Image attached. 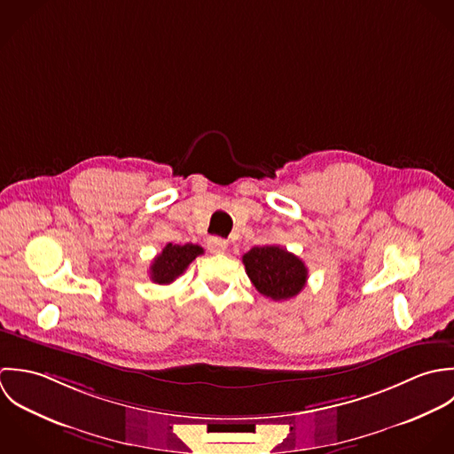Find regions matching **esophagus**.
I'll return each mask as SVG.
<instances>
[{"mask_svg":"<svg viewBox=\"0 0 454 454\" xmlns=\"http://www.w3.org/2000/svg\"><path fill=\"white\" fill-rule=\"evenodd\" d=\"M207 247L214 254H223L228 249V242L224 239H219V237H210L207 240Z\"/></svg>","mask_w":454,"mask_h":454,"instance_id":"obj_1","label":"esophagus"}]
</instances>
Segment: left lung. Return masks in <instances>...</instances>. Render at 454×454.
Segmentation results:
<instances>
[{
  "label": "left lung",
  "mask_w": 454,
  "mask_h": 454,
  "mask_svg": "<svg viewBox=\"0 0 454 454\" xmlns=\"http://www.w3.org/2000/svg\"><path fill=\"white\" fill-rule=\"evenodd\" d=\"M242 262L254 287L275 301L296 296L307 282L305 263L278 246L253 247Z\"/></svg>",
  "instance_id": "1"
}]
</instances>
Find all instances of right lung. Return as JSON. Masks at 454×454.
Masks as SVG:
<instances>
[{
  "label": "right lung",
  "mask_w": 454,
  "mask_h": 454,
  "mask_svg": "<svg viewBox=\"0 0 454 454\" xmlns=\"http://www.w3.org/2000/svg\"><path fill=\"white\" fill-rule=\"evenodd\" d=\"M200 254H203V249L196 244H167L165 249L153 260L151 278L156 284H170L182 275L189 267V263Z\"/></svg>",
  "instance_id": "right-lung-1"
}]
</instances>
